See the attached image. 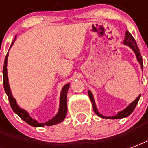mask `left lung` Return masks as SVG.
I'll use <instances>...</instances> for the list:
<instances>
[{"mask_svg":"<svg viewBox=\"0 0 148 148\" xmlns=\"http://www.w3.org/2000/svg\"><path fill=\"white\" fill-rule=\"evenodd\" d=\"M124 45H127L130 48H131L132 51L134 52L136 55V58H137V60H138V63L140 64V67H141V70H143V61H142V58H141V55H140V51H139V48H138V45H137V43H136L134 38H133V36L131 35V34L129 32V31H127L126 33H125V38H124V42H123ZM88 96L90 97V100L91 101L93 105V109H94V111L95 112V114L100 117H102V118H108V119H120V118H124V117H128L129 115L131 114V113L133 112L134 108L138 104V101H139V99L140 97V95L138 96L137 98L134 100V101L129 104L126 108H124V110H121L119 112L117 113V114L114 115V116H111V117H107V116H103V114H101V113H99L98 110H97V107H96V103H95V98H94V95L91 93L90 90H88Z\"/></svg>","mask_w":148,"mask_h":148,"instance_id":"1","label":"left lung"}]
</instances>
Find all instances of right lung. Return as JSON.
<instances>
[{
	"instance_id": "obj_1",
	"label": "right lung",
	"mask_w": 148,
	"mask_h": 148,
	"mask_svg": "<svg viewBox=\"0 0 148 148\" xmlns=\"http://www.w3.org/2000/svg\"><path fill=\"white\" fill-rule=\"evenodd\" d=\"M16 37L15 36V39L14 40L13 43L10 45V48L12 47V45H14L15 40H16ZM9 48V49H10ZM8 52L7 55L5 57V60H4V64H3V88H4V90H5L6 94L8 95V100L10 102V107L12 108V110L15 112V114H17L23 121L26 122L27 124H28L29 125L33 127H43L44 126H52L54 124H58L60 122H62L64 120L66 115H67V90L70 88V84H66L64 87H63L61 92H60V105H59V109L57 113V114L49 120L48 121L45 122V123H39L37 121V120L33 119L32 117L29 115L26 110L22 109L21 108H20L18 104L17 103V101L15 100V98L13 97L12 93L10 91V85H9V81H8V69H7V66H8Z\"/></svg>"
}]
</instances>
